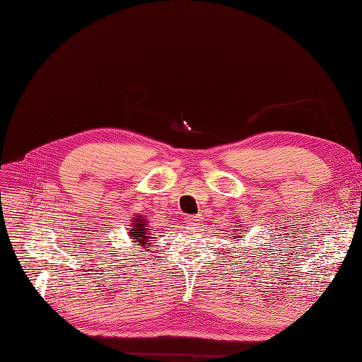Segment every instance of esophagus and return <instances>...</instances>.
Listing matches in <instances>:
<instances>
[{
    "label": "esophagus",
    "instance_id": "esophagus-1",
    "mask_svg": "<svg viewBox=\"0 0 362 362\" xmlns=\"http://www.w3.org/2000/svg\"><path fill=\"white\" fill-rule=\"evenodd\" d=\"M185 222H187V225L198 226L202 222V217L201 216H187V218H185Z\"/></svg>",
    "mask_w": 362,
    "mask_h": 362
}]
</instances>
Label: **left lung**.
<instances>
[{"label":"left lung","mask_w":362,"mask_h":362,"mask_svg":"<svg viewBox=\"0 0 362 362\" xmlns=\"http://www.w3.org/2000/svg\"><path fill=\"white\" fill-rule=\"evenodd\" d=\"M243 223V222H242ZM237 228H240V233L238 234H235V231H234V234L231 235V240H233V242H235V238L238 240V238H243V231H246V226H242V225H237ZM237 231H238V229H237Z\"/></svg>","instance_id":"left-lung-1"}]
</instances>
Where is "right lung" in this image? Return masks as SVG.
Wrapping results in <instances>:
<instances>
[{"label":"right lung","instance_id":"1","mask_svg":"<svg viewBox=\"0 0 362 362\" xmlns=\"http://www.w3.org/2000/svg\"><path fill=\"white\" fill-rule=\"evenodd\" d=\"M128 234L131 237V242L133 243H137L140 247H151L152 245H154V242H152V237H151V233H149V226H148V222L145 217H141L140 214L133 218V222H131L129 228H128Z\"/></svg>","mask_w":362,"mask_h":362}]
</instances>
